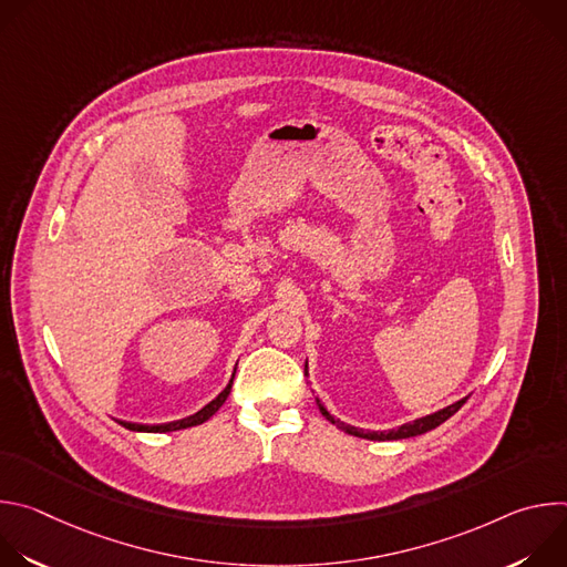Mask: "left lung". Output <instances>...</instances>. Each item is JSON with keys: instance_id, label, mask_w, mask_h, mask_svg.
<instances>
[{"instance_id": "left-lung-1", "label": "left lung", "mask_w": 567, "mask_h": 567, "mask_svg": "<svg viewBox=\"0 0 567 567\" xmlns=\"http://www.w3.org/2000/svg\"><path fill=\"white\" fill-rule=\"evenodd\" d=\"M466 399H468V396H464V399L451 403V406H446V409H442V411H437V413H433V415H429V417L415 420V422H411V424H403V426H399V429H394V431H363V429L343 424L341 420H334V417L326 411V406H320V403H318V409H320V413L326 415L337 429H341V431H346V433H350V435L365 437V440H377V442H385V440H406V437H415V435H422V433H429V431L437 429L442 422H446L451 415H455V413L464 406Z\"/></svg>"}]
</instances>
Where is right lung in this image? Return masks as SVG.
Here are the masks:
<instances>
[{"instance_id": "right-lung-1", "label": "right lung", "mask_w": 567, "mask_h": 567, "mask_svg": "<svg viewBox=\"0 0 567 567\" xmlns=\"http://www.w3.org/2000/svg\"><path fill=\"white\" fill-rule=\"evenodd\" d=\"M230 385H233V379L230 383L208 403V406H204L199 413L186 417V420H179V422H171V424H134V422H121L125 429L130 431H143V433H168V431H182V429H190V426H197V424H204L206 420H210L221 403L226 401V396L230 394Z\"/></svg>"}]
</instances>
